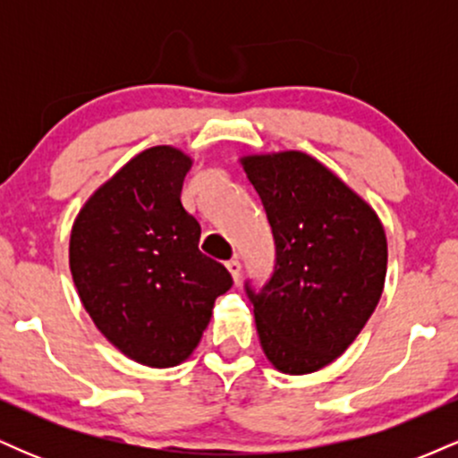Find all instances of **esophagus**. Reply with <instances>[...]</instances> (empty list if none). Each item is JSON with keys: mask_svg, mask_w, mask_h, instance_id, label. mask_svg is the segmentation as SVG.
Listing matches in <instances>:
<instances>
[{"mask_svg": "<svg viewBox=\"0 0 458 458\" xmlns=\"http://www.w3.org/2000/svg\"><path fill=\"white\" fill-rule=\"evenodd\" d=\"M225 267H228V271H230V276H233V280H234V282H239V276H241V262L236 260V259H233V260L225 262Z\"/></svg>", "mask_w": 458, "mask_h": 458, "instance_id": "esophagus-1", "label": "esophagus"}]
</instances>
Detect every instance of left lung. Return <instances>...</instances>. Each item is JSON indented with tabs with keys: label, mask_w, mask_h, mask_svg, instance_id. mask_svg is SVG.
I'll list each match as a JSON object with an SVG mask.
<instances>
[{
	"label": "left lung",
	"mask_w": 458,
	"mask_h": 458,
	"mask_svg": "<svg viewBox=\"0 0 458 458\" xmlns=\"http://www.w3.org/2000/svg\"><path fill=\"white\" fill-rule=\"evenodd\" d=\"M276 239V271L256 293L273 368L308 375L349 349L379 303L387 271L381 219L329 167L299 150L241 157Z\"/></svg>",
	"instance_id": "left-lung-1"
}]
</instances>
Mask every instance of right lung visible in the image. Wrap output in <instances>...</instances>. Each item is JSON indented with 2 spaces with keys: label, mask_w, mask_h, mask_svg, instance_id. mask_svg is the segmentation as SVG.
I'll use <instances>...</instances> for the list:
<instances>
[{
  "label": "right lung",
  "mask_w": 458,
  "mask_h": 458,
  "mask_svg": "<svg viewBox=\"0 0 458 458\" xmlns=\"http://www.w3.org/2000/svg\"><path fill=\"white\" fill-rule=\"evenodd\" d=\"M191 157L152 146L83 204L71 230L72 282L98 331L138 364L178 366L193 353L228 269L198 250L199 224L182 208Z\"/></svg>",
  "instance_id": "add662e5"
}]
</instances>
